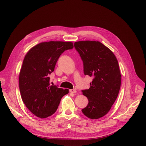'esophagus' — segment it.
Here are the masks:
<instances>
[{
    "label": "esophagus",
    "mask_w": 146,
    "mask_h": 146,
    "mask_svg": "<svg viewBox=\"0 0 146 146\" xmlns=\"http://www.w3.org/2000/svg\"><path fill=\"white\" fill-rule=\"evenodd\" d=\"M69 91H70L71 93H74V94L77 93V91H76V89H70V90Z\"/></svg>",
    "instance_id": "esophagus-1"
}]
</instances>
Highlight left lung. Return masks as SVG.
Returning a JSON list of instances; mask_svg holds the SVG:
<instances>
[{
    "label": "left lung",
    "instance_id": "left-lung-1",
    "mask_svg": "<svg viewBox=\"0 0 146 146\" xmlns=\"http://www.w3.org/2000/svg\"><path fill=\"white\" fill-rule=\"evenodd\" d=\"M74 46L83 61L84 74L93 78L89 89L82 90L89 103L82 111L89 118L99 119L110 111L119 94L121 75L118 60L99 41H78Z\"/></svg>",
    "mask_w": 146,
    "mask_h": 146
}]
</instances>
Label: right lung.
Here are the masks:
<instances>
[{
    "mask_svg": "<svg viewBox=\"0 0 146 146\" xmlns=\"http://www.w3.org/2000/svg\"><path fill=\"white\" fill-rule=\"evenodd\" d=\"M73 48L72 42H43L27 53L19 73V90L27 108L35 116L45 118L52 115L61 98L68 93L67 89L50 85L49 76L61 54Z\"/></svg>",
    "mask_w": 146,
    "mask_h": 146,
    "instance_id": "right-lung-1",
    "label": "right lung"
}]
</instances>
